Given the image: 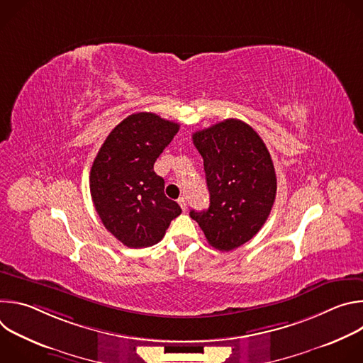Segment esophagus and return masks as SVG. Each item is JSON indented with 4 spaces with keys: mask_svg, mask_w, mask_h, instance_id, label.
Here are the masks:
<instances>
[{
    "mask_svg": "<svg viewBox=\"0 0 363 363\" xmlns=\"http://www.w3.org/2000/svg\"><path fill=\"white\" fill-rule=\"evenodd\" d=\"M178 203L181 205V208H182V211H186V208H188V205H186V199H185L184 196H181V198L178 199Z\"/></svg>",
    "mask_w": 363,
    "mask_h": 363,
    "instance_id": "esophagus-1",
    "label": "esophagus"
}]
</instances>
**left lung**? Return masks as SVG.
<instances>
[{
  "mask_svg": "<svg viewBox=\"0 0 363 363\" xmlns=\"http://www.w3.org/2000/svg\"><path fill=\"white\" fill-rule=\"evenodd\" d=\"M192 140L203 160L210 206L189 216L214 248L231 251L250 241L270 216L277 191L270 152L238 119L198 130Z\"/></svg>",
  "mask_w": 363,
  "mask_h": 363,
  "instance_id": "left-lung-1",
  "label": "left lung"
}]
</instances>
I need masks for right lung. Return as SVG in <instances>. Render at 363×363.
Instances as JSON below:
<instances>
[{
	"mask_svg": "<svg viewBox=\"0 0 363 363\" xmlns=\"http://www.w3.org/2000/svg\"><path fill=\"white\" fill-rule=\"evenodd\" d=\"M179 125L140 112L123 119L103 142L90 169V194L103 225L130 248L160 242L182 210L165 196L153 164Z\"/></svg>",
	"mask_w": 363,
	"mask_h": 363,
	"instance_id": "add662e5",
	"label": "right lung"
}]
</instances>
